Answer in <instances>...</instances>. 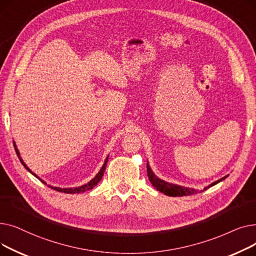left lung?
<instances>
[{"label":"left lung","instance_id":"1","mask_svg":"<svg viewBox=\"0 0 256 256\" xmlns=\"http://www.w3.org/2000/svg\"><path fill=\"white\" fill-rule=\"evenodd\" d=\"M147 176H148V180L150 182H152V184L156 188V189L160 192H162L163 194L167 195V196H171V197H178V196H189V195H193V194H197V193H200L202 192L204 190H208V188L214 186L219 184L220 182L224 180L227 176H225L224 178L212 182L210 184H208V186H206L204 190L201 191H198V190H195V189H192V188H186V186H180V184H171V182H165L163 180L158 178L154 172L152 171V167L150 166V163L148 160H147Z\"/></svg>","mask_w":256,"mask_h":256}]
</instances>
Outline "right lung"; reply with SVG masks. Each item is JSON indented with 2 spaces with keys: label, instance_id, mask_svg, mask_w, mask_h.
<instances>
[{
  "label": "right lung",
  "instance_id": "add662e5",
  "mask_svg": "<svg viewBox=\"0 0 256 256\" xmlns=\"http://www.w3.org/2000/svg\"><path fill=\"white\" fill-rule=\"evenodd\" d=\"M13 144H14V148H16V154H18V158H20V163L24 165V167L28 170L31 174H33V176L36 178H38L40 182H42V184H46V182L44 180H42L40 178L37 174H35L28 166H26V164H24V162L22 160V156H20V152H18V146H16V142L13 141ZM108 160H109V156H106V160H104V165L102 166V168H100V170L98 171V173L96 174V176H94L90 182H88L87 184H83V186H76V188H59V186H50V184H48V188H50V189H54V190H56V191H58V192H62V193H67V194H76V193H83V192H86V191H88V190H92L94 186H96L100 182V180L102 178V176H104V170H106V163H108Z\"/></svg>",
  "mask_w": 256,
  "mask_h": 256
}]
</instances>
